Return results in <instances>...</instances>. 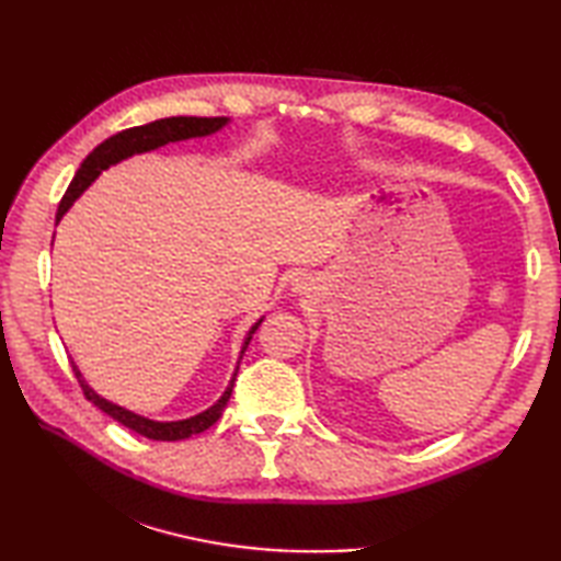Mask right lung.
<instances>
[{"label":"right lung","mask_w":561,"mask_h":561,"mask_svg":"<svg viewBox=\"0 0 561 561\" xmlns=\"http://www.w3.org/2000/svg\"><path fill=\"white\" fill-rule=\"evenodd\" d=\"M226 123H229V117H185V115H178V117H163V121H153L149 125L129 127V129H123V133L108 137L105 141H101V145L93 149L89 157L83 159V163L79 165V171H77L75 178H71V183L67 187L62 202H59L55 219L57 221L62 219L65 214H67V209L77 202V197L93 181H96V178L101 175V171L108 169V165L121 163L123 159L135 157V153H145V151H151V149H159L163 145H169V141H181V139L214 135ZM260 323H262V318L257 320L253 328H250L248 337H245L243 347H241V356H238V366H241L243 354L248 350L250 340H253L255 330L260 328ZM238 366H236V371H233V376L229 380V388L224 390V396L217 402H214L209 410L199 412L195 416H190V420H178V422H153V420H147V416L129 412V410L121 408V404H115L111 400L101 398L99 392L93 390L87 383V380L81 378V371H79L75 362H71V371H75V376H77L79 386L83 390V396H87V400L96 404V408L103 410L105 414H111L115 422H121L123 426L133 428V432L147 436V438H153V440H181V438H190V436H195L199 432H205V428H209L214 422L219 420L224 408H226V402H229V398H231Z\"/></svg>","instance_id":"right-lung-1"}]
</instances>
